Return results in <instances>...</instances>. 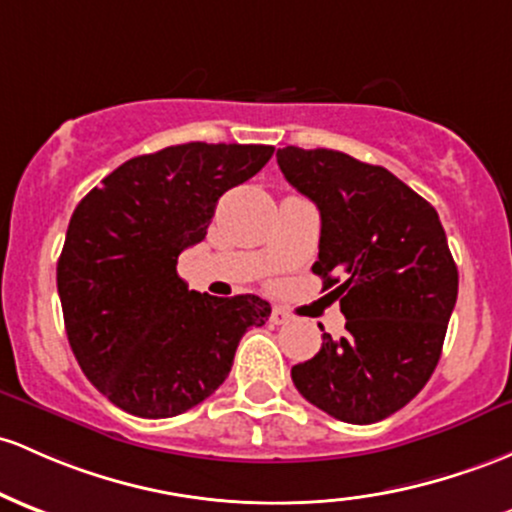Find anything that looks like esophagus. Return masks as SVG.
Listing matches in <instances>:
<instances>
[{
	"mask_svg": "<svg viewBox=\"0 0 512 512\" xmlns=\"http://www.w3.org/2000/svg\"><path fill=\"white\" fill-rule=\"evenodd\" d=\"M289 320H291V313L289 311H284V308L274 306V311H272V323L274 325H284V323H289Z\"/></svg>",
	"mask_w": 512,
	"mask_h": 512,
	"instance_id": "1",
	"label": "esophagus"
}]
</instances>
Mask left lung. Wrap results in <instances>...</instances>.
I'll use <instances>...</instances> for the list:
<instances>
[{
	"instance_id": "obj_1",
	"label": "left lung",
	"mask_w": 512,
	"mask_h": 512,
	"mask_svg": "<svg viewBox=\"0 0 512 512\" xmlns=\"http://www.w3.org/2000/svg\"><path fill=\"white\" fill-rule=\"evenodd\" d=\"M277 162L318 206L313 272L323 289L336 286L330 294L347 318L342 338L323 333L318 355L291 367L294 386L342 423L389 418L428 384L457 303L459 272L440 216L386 167L338 150L286 145Z\"/></svg>"
}]
</instances>
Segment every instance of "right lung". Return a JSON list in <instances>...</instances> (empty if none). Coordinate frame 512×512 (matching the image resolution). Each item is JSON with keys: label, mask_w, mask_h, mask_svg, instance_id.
<instances>
[{"label": "right lung", "mask_w": 512, "mask_h": 512, "mask_svg": "<svg viewBox=\"0 0 512 512\" xmlns=\"http://www.w3.org/2000/svg\"><path fill=\"white\" fill-rule=\"evenodd\" d=\"M272 145L184 143L123 162L77 204L58 260L65 330L84 376L121 411L172 418L226 381L238 342L267 323L255 294L189 291L177 257L206 238L218 199Z\"/></svg>", "instance_id": "add662e5"}]
</instances>
